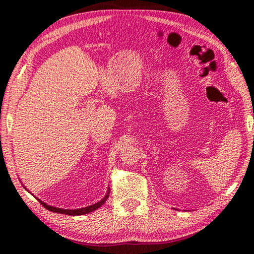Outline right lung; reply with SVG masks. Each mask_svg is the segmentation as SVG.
Masks as SVG:
<instances>
[{"label": "right lung", "instance_id": "right-lung-1", "mask_svg": "<svg viewBox=\"0 0 254 254\" xmlns=\"http://www.w3.org/2000/svg\"><path fill=\"white\" fill-rule=\"evenodd\" d=\"M110 192V191H109ZM109 192H107V195L104 197V198H103L101 201H98V203H96V204H94V205H91V206H88V207H85V208H79V209H62V208H57V207H53V206H49V205H47V204H45L44 201H41V200H39L40 201V204L44 206L45 208H47L48 210H50V212H55V213H60V214H66V215H84V214H88V213H91V212H93V210H95V209H97L98 207H101V206L105 203L106 201V199L109 198Z\"/></svg>", "mask_w": 254, "mask_h": 254}]
</instances>
